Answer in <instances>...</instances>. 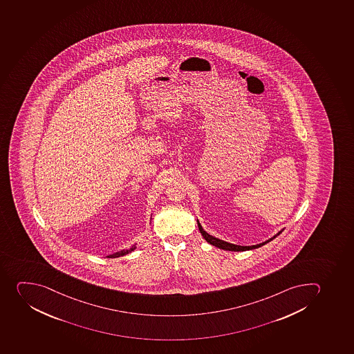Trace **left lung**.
I'll return each instance as SVG.
<instances>
[{
	"mask_svg": "<svg viewBox=\"0 0 354 354\" xmlns=\"http://www.w3.org/2000/svg\"><path fill=\"white\" fill-rule=\"evenodd\" d=\"M198 227H199V231H201V236L205 238V240L207 241V243H211L213 246L218 247V248H221V250H232V252H245V250H255V248H259V247L263 246V245H266V243H269L271 240L274 239L277 236H279V234L274 236L272 239L268 240L266 243H259V245H254V246H238V245H234V243H225L223 240L218 239V238L212 237L207 232H205L204 229L201 227V224L198 222Z\"/></svg>",
	"mask_w": 354,
	"mask_h": 354,
	"instance_id": "obj_1",
	"label": "left lung"
}]
</instances>
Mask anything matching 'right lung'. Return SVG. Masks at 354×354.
Here are the masks:
<instances>
[{
	"instance_id": "1",
	"label": "right lung",
	"mask_w": 354,
	"mask_h": 354,
	"mask_svg": "<svg viewBox=\"0 0 354 354\" xmlns=\"http://www.w3.org/2000/svg\"><path fill=\"white\" fill-rule=\"evenodd\" d=\"M136 250V246H132L131 247L130 250H122V252H118V253L113 254V255H109V257H111V259H113V257H123V255H127V254L131 253V252H132V250Z\"/></svg>"
}]
</instances>
